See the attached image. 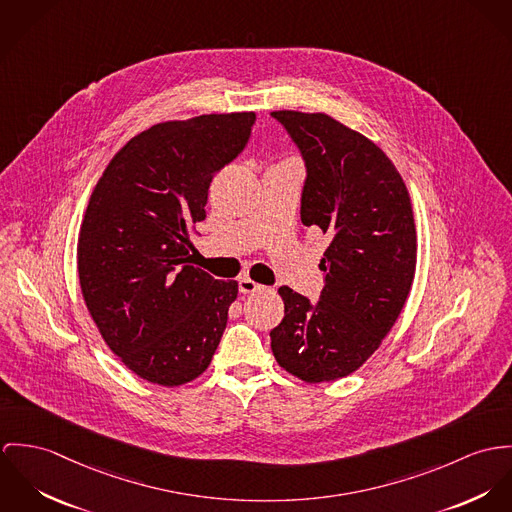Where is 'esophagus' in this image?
<instances>
[{"instance_id":"34e87169","label":"esophagus","mask_w":512,"mask_h":512,"mask_svg":"<svg viewBox=\"0 0 512 512\" xmlns=\"http://www.w3.org/2000/svg\"><path fill=\"white\" fill-rule=\"evenodd\" d=\"M237 286H239V292L241 294H251V292H259L263 286L259 283H255V281H251V279H247V277H243V279H239L237 281Z\"/></svg>"}]
</instances>
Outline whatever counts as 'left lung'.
<instances>
[{
  "label": "left lung",
  "instance_id": "8db88e82",
  "mask_svg": "<svg viewBox=\"0 0 512 512\" xmlns=\"http://www.w3.org/2000/svg\"><path fill=\"white\" fill-rule=\"evenodd\" d=\"M271 117L304 161L300 220L328 237L318 302L281 286L284 318L271 330V349L306 383L336 381L373 355L406 302L416 269L410 198L389 157L334 117Z\"/></svg>",
  "mask_w": 512,
  "mask_h": 512
}]
</instances>
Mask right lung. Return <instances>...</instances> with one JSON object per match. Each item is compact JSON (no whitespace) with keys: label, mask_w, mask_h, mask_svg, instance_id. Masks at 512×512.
<instances>
[{"label":"right lung","mask_w":512,"mask_h":512,"mask_svg":"<svg viewBox=\"0 0 512 512\" xmlns=\"http://www.w3.org/2000/svg\"><path fill=\"white\" fill-rule=\"evenodd\" d=\"M255 114L167 121L129 139L98 180L78 237V277L102 338L139 377L184 385L206 371L235 281L190 265L214 174L247 147Z\"/></svg>","instance_id":"obj_1"}]
</instances>
